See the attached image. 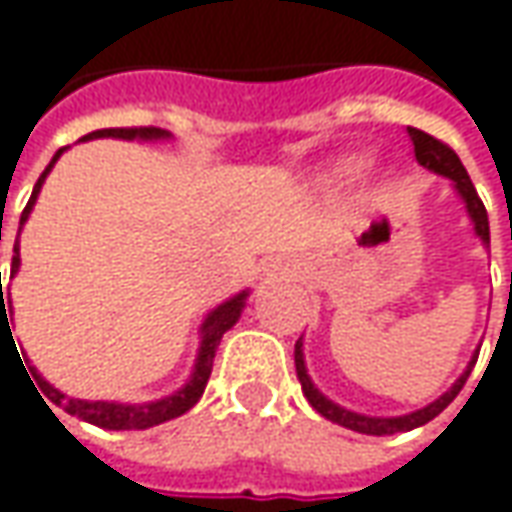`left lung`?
<instances>
[{"label":"left lung","instance_id":"obj_1","mask_svg":"<svg viewBox=\"0 0 512 512\" xmlns=\"http://www.w3.org/2000/svg\"><path fill=\"white\" fill-rule=\"evenodd\" d=\"M408 136H411L414 156H417V162H420V165L429 167V170H435V173H440V176H449V179L455 182L458 194L464 196L466 211H469V217H472V223H475L478 237H481L484 243H490V220H487V208H484L481 196H478V191H475L472 179L466 176V167L461 165L458 153H455L449 144H443L440 138L429 136V133H423V130H417V127H408ZM475 362H478V356L469 362L466 374L461 376V379H458V382H455V385H452L440 400H435L432 406L420 408V411H411V414H403V417H365V414H356V411H347V408L330 403V400L318 391L316 385L310 382V376H307V368H304L301 342L295 345V374H298L301 391H304V397L310 400V406L316 408L321 417H327V420H333V423H339V426H345V429H353V432H362V435H397V432H411V429H417V426H423V423L435 420L437 414H440L443 408L449 406V403L461 394L466 376H469V371H472V365H475Z\"/></svg>","mask_w":512,"mask_h":512}]
</instances>
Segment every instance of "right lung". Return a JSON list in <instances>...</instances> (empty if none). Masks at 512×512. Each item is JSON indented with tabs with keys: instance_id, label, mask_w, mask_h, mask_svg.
I'll use <instances>...</instances> for the list:
<instances>
[{
	"instance_id": "obj_1",
	"label": "right lung",
	"mask_w": 512,
	"mask_h": 512,
	"mask_svg": "<svg viewBox=\"0 0 512 512\" xmlns=\"http://www.w3.org/2000/svg\"><path fill=\"white\" fill-rule=\"evenodd\" d=\"M165 138V130H159V127H109V130H95V133H89L86 138ZM60 153L63 150H57L54 153V159H51V165L43 170V176L37 179V185H34V194L28 199V205H25V211H22V217H19V223H25L28 220V214H31V208H34V199L40 194V188H43V182H46L48 170L54 167V162L60 159ZM2 240V234H0ZM16 269H19V246H14V263H11V275H14ZM243 301H246V292H240L237 298H231L226 304H220L211 316L205 318V324H202V347H199V356H196V368L194 376H191V382L182 388V391H176L173 397H165V400H156V403H144V406H121V403H89V400H72V397H66V394H60L57 388H51L43 376L37 374L34 368H28V374H34L37 379V385L43 388V394H46L48 400L54 403V406H60L63 411H69V414H75L80 420H86V423H92V426H101V429H115V432H121V429H150V426H159V423H165V420H173V417H179V414H185L188 408L196 406V400L202 397V391H205V385H208V376H211V368H214V353H217V345H220V339H223V333L234 327V321L240 318V310H243ZM11 333V321H8V310H5V298H2V272H0V345H2V336H8ZM14 339V336H11ZM40 394V391H37ZM43 400V397H40ZM46 403V400H43ZM48 408V403H46ZM54 414V411H51Z\"/></svg>"
}]
</instances>
